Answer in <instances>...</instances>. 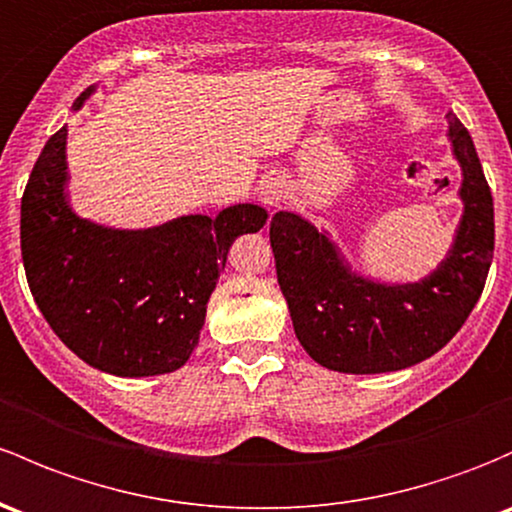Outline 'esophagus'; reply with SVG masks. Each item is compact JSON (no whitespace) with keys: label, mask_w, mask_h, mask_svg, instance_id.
<instances>
[{"label":"esophagus","mask_w":512,"mask_h":512,"mask_svg":"<svg viewBox=\"0 0 512 512\" xmlns=\"http://www.w3.org/2000/svg\"><path fill=\"white\" fill-rule=\"evenodd\" d=\"M260 201L265 203V206L277 208L279 203L284 201V186H282V181H277V179L267 181V184L260 188Z\"/></svg>","instance_id":"obj_1"}]
</instances>
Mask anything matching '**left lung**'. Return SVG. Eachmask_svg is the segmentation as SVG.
<instances>
[{
	"label": "left lung",
	"mask_w": 512,
	"mask_h": 512,
	"mask_svg": "<svg viewBox=\"0 0 512 512\" xmlns=\"http://www.w3.org/2000/svg\"><path fill=\"white\" fill-rule=\"evenodd\" d=\"M449 137L464 169V218L449 257L417 284H375L348 270L333 242L299 215L270 220L277 282L294 333L319 365L368 375L410 368L456 336L476 306L493 260V196L469 129L454 112Z\"/></svg>",
	"instance_id": "8db88e82"
}]
</instances>
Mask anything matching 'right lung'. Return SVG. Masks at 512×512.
<instances>
[{
  "label": "right lung",
  "instance_id": "obj_1",
  "mask_svg": "<svg viewBox=\"0 0 512 512\" xmlns=\"http://www.w3.org/2000/svg\"><path fill=\"white\" fill-rule=\"evenodd\" d=\"M66 134L61 127L48 139L21 196L31 294L56 336L93 368L120 378L171 373L198 346L230 245L257 233L267 211L240 203L215 218L184 215L152 230L80 220L63 196Z\"/></svg>",
  "mask_w": 512,
  "mask_h": 512
}]
</instances>
